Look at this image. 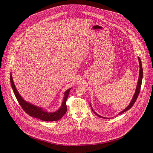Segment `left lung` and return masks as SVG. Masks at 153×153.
Segmentation results:
<instances>
[{
    "label": "left lung",
    "mask_w": 153,
    "mask_h": 153,
    "mask_svg": "<svg viewBox=\"0 0 153 153\" xmlns=\"http://www.w3.org/2000/svg\"><path fill=\"white\" fill-rule=\"evenodd\" d=\"M138 60H139V62L140 70H139V79H138V81H137V86H136V91H135L134 94V96H133V98H132V100H131V101L130 102L129 104L128 105V106H126V107L124 109V110H123V111H122L120 113H119V114H122V113H124V112L128 111V110H129V109L133 106V105L134 104V103H135V102H136V99H137V97H138V96H139V93H140V87H141V85H142V78H143V69H142V62H141V60H140V59L139 57H138ZM90 106H91V108L92 111L94 113V114H95L96 115H97L98 117H101V118L107 119V118H106V117H102V116L99 115L98 114H97V113L93 110V108H92L91 104H90Z\"/></svg>",
    "instance_id": "1"
}]
</instances>
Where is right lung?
Listing matches in <instances>:
<instances>
[{
  "label": "right lung",
  "instance_id": "add662e5",
  "mask_svg": "<svg viewBox=\"0 0 153 153\" xmlns=\"http://www.w3.org/2000/svg\"><path fill=\"white\" fill-rule=\"evenodd\" d=\"M10 82L13 92L18 102L19 103L22 108L23 110L30 116L43 121L51 122L59 120L66 113L67 110L66 102L71 88L68 89L64 93V97L62 102V105L58 110L54 112H48L45 110L44 109H43L42 107L37 106L30 102H28L22 98V97L20 96V94L19 93L18 91L16 89V87L15 86L13 80L11 73L10 74Z\"/></svg>",
  "mask_w": 153,
  "mask_h": 153
}]
</instances>
